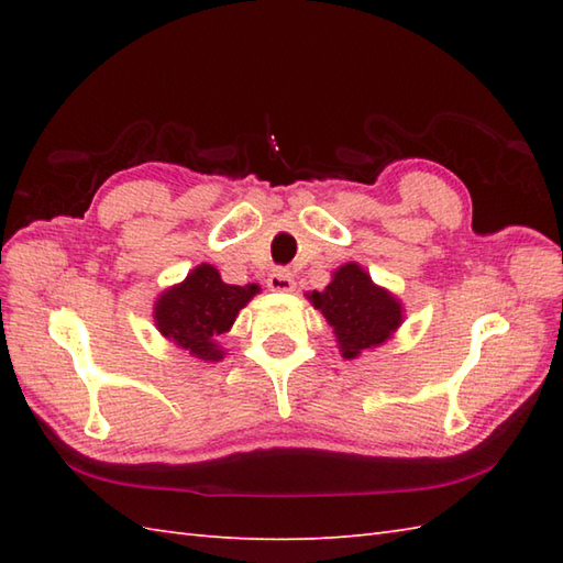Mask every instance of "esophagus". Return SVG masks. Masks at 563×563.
Segmentation results:
<instances>
[{
	"label": "esophagus",
	"mask_w": 563,
	"mask_h": 563,
	"mask_svg": "<svg viewBox=\"0 0 563 563\" xmlns=\"http://www.w3.org/2000/svg\"><path fill=\"white\" fill-rule=\"evenodd\" d=\"M268 288L273 292H290L295 288V278L290 271L285 268H275L271 275H268Z\"/></svg>",
	"instance_id": "34e87169"
}]
</instances>
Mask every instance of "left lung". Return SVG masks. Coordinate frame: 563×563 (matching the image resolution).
I'll use <instances>...</instances> for the list:
<instances>
[{"label":"left lung","mask_w":563,"mask_h":563,"mask_svg":"<svg viewBox=\"0 0 563 563\" xmlns=\"http://www.w3.org/2000/svg\"><path fill=\"white\" fill-rule=\"evenodd\" d=\"M305 297L324 314L345 361L385 345L404 324L399 297L377 285L355 261L333 271L324 290H312Z\"/></svg>","instance_id":"8db88e82"}]
</instances>
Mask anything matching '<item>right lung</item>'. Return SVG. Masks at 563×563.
<instances>
[{
	"label": "right lung",
	"instance_id": "add662e5",
	"mask_svg": "<svg viewBox=\"0 0 563 563\" xmlns=\"http://www.w3.org/2000/svg\"><path fill=\"white\" fill-rule=\"evenodd\" d=\"M258 292L256 283L230 285L218 268L200 263L181 283L157 297L154 327L184 353L202 363H220L227 353L218 339L232 329L239 312Z\"/></svg>",
	"mask_w": 563,
	"mask_h": 563
}]
</instances>
